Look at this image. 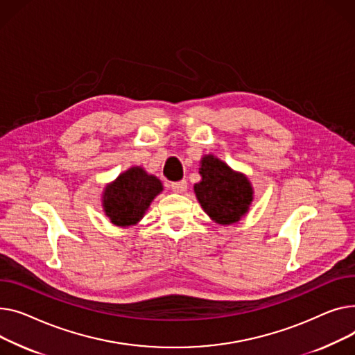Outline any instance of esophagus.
Wrapping results in <instances>:
<instances>
[{"instance_id": "esophagus-1", "label": "esophagus", "mask_w": 355, "mask_h": 355, "mask_svg": "<svg viewBox=\"0 0 355 355\" xmlns=\"http://www.w3.org/2000/svg\"><path fill=\"white\" fill-rule=\"evenodd\" d=\"M172 191L176 192V193H183L186 189H187V182L186 180H180V182H173L171 184Z\"/></svg>"}]
</instances>
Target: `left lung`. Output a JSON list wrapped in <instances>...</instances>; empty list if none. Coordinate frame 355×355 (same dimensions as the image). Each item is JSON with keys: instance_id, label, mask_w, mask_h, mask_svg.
Wrapping results in <instances>:
<instances>
[{"instance_id": "8db88e82", "label": "left lung", "mask_w": 355, "mask_h": 355, "mask_svg": "<svg viewBox=\"0 0 355 355\" xmlns=\"http://www.w3.org/2000/svg\"><path fill=\"white\" fill-rule=\"evenodd\" d=\"M200 163L202 180L195 184V193L203 211L220 225L238 222L254 199L248 178L212 155L202 157Z\"/></svg>"}]
</instances>
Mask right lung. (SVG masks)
<instances>
[{
  "instance_id": "add662e5",
  "label": "right lung",
  "mask_w": 355,
  "mask_h": 355,
  "mask_svg": "<svg viewBox=\"0 0 355 355\" xmlns=\"http://www.w3.org/2000/svg\"><path fill=\"white\" fill-rule=\"evenodd\" d=\"M162 189L157 178L148 175L141 168H132L106 187L103 195L104 212L117 226L135 225Z\"/></svg>"
}]
</instances>
